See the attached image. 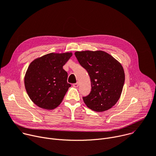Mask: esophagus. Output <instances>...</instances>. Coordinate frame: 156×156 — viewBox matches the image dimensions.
Wrapping results in <instances>:
<instances>
[{"instance_id":"obj_1","label":"esophagus","mask_w":156,"mask_h":156,"mask_svg":"<svg viewBox=\"0 0 156 156\" xmlns=\"http://www.w3.org/2000/svg\"><path fill=\"white\" fill-rule=\"evenodd\" d=\"M78 85H79V84H78V83H74V84H73V86L74 87H78Z\"/></svg>"}]
</instances>
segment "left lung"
<instances>
[{"label": "left lung", "instance_id": "1", "mask_svg": "<svg viewBox=\"0 0 156 156\" xmlns=\"http://www.w3.org/2000/svg\"><path fill=\"white\" fill-rule=\"evenodd\" d=\"M75 55L90 78L91 91L83 97L86 105L95 112L111 108L119 100L125 81L122 65L103 51H76Z\"/></svg>", "mask_w": 156, "mask_h": 156}]
</instances>
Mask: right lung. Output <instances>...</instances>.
Wrapping results in <instances>:
<instances>
[{
    "instance_id": "right-lung-1",
    "label": "right lung",
    "mask_w": 156,
    "mask_h": 156,
    "mask_svg": "<svg viewBox=\"0 0 156 156\" xmlns=\"http://www.w3.org/2000/svg\"><path fill=\"white\" fill-rule=\"evenodd\" d=\"M71 52L51 53L30 63L24 76V85L30 99L37 107L53 110L63 100L71 85L63 68L72 56Z\"/></svg>"
}]
</instances>
